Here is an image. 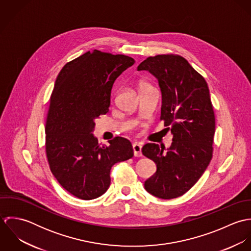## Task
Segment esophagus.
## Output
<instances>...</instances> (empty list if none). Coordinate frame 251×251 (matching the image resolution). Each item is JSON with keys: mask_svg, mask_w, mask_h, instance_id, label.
Here are the masks:
<instances>
[{"mask_svg": "<svg viewBox=\"0 0 251 251\" xmlns=\"http://www.w3.org/2000/svg\"><path fill=\"white\" fill-rule=\"evenodd\" d=\"M132 149H133V152H134V155L137 156V157H140L142 156V146L140 144L134 143L132 145Z\"/></svg>", "mask_w": 251, "mask_h": 251, "instance_id": "1", "label": "esophagus"}]
</instances>
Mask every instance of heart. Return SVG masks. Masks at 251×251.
Wrapping results in <instances>:
<instances>
[{"instance_id": "1", "label": "heart", "mask_w": 251, "mask_h": 251, "mask_svg": "<svg viewBox=\"0 0 251 251\" xmlns=\"http://www.w3.org/2000/svg\"><path fill=\"white\" fill-rule=\"evenodd\" d=\"M138 87H139V90L141 91V90H143L145 88H149V87H151V86L149 83H147V82H140Z\"/></svg>"}]
</instances>
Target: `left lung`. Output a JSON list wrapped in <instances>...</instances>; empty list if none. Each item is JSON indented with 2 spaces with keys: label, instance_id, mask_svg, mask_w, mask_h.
I'll list each match as a JSON object with an SVG mask.
<instances>
[{
  "label": "left lung",
  "instance_id": "left-lung-1",
  "mask_svg": "<svg viewBox=\"0 0 251 251\" xmlns=\"http://www.w3.org/2000/svg\"><path fill=\"white\" fill-rule=\"evenodd\" d=\"M137 70L157 78L162 93L160 121L173 134L166 152L157 144L144 145L142 153L156 165L155 174L144 185L155 197L174 199L197 182L213 158L215 117L209 87L177 54L148 57Z\"/></svg>",
  "mask_w": 251,
  "mask_h": 251
}]
</instances>
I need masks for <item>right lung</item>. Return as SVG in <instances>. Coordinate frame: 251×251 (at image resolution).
<instances>
[{
    "label": "right lung",
    "mask_w": 251,
    "mask_h": 251,
    "mask_svg": "<svg viewBox=\"0 0 251 251\" xmlns=\"http://www.w3.org/2000/svg\"><path fill=\"white\" fill-rule=\"evenodd\" d=\"M134 63L126 55L88 51L67 63L56 79L45 124L46 157L59 183L79 199L102 195L112 166L133 156L127 139L117 136L101 145L93 130L109 111L114 81Z\"/></svg>",
    "instance_id": "add662e5"
}]
</instances>
